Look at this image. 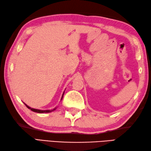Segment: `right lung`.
I'll return each instance as SVG.
<instances>
[{
    "label": "right lung",
    "instance_id": "add662e5",
    "mask_svg": "<svg viewBox=\"0 0 151 151\" xmlns=\"http://www.w3.org/2000/svg\"><path fill=\"white\" fill-rule=\"evenodd\" d=\"M63 95H64V92H63V96H62V98H61V100H62V99H63ZM24 105L26 106V107H27L28 109L31 110L32 111L35 112H37V113H48V112H51L53 111V110H55L57 109V107H55V108H54V109H52V110H39V109H35L31 108V107H29V106H28V105H26V104H25V103H24Z\"/></svg>",
    "mask_w": 151,
    "mask_h": 151
}]
</instances>
